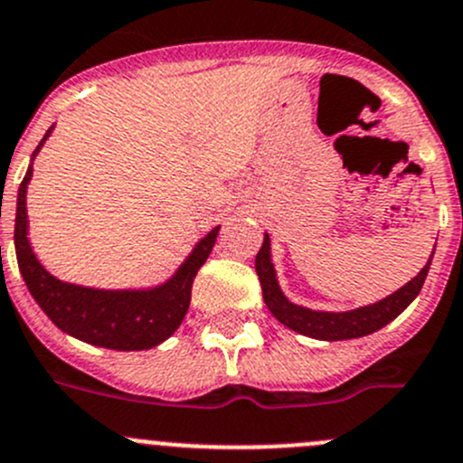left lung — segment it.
Masks as SVG:
<instances>
[{"instance_id":"1","label":"left lung","mask_w":463,"mask_h":463,"mask_svg":"<svg viewBox=\"0 0 463 463\" xmlns=\"http://www.w3.org/2000/svg\"><path fill=\"white\" fill-rule=\"evenodd\" d=\"M434 250L425 267L411 278L407 285L401 289L389 294L387 298L375 300L371 305H362L355 309H345V312H326V309H309L303 305H296L282 294L280 285H278L276 267L271 260V240L264 232L262 249L255 255V271H258L260 285H262L264 303H267L269 312L287 326L289 330L298 332V335L312 336V339L321 341H344V339H357V336H366L371 332H378L387 323H392L398 314L407 309V305L419 296L420 287H423L425 278H428L430 264H432Z\"/></svg>"}]
</instances>
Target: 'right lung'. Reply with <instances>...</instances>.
I'll use <instances>...</instances> for the list:
<instances>
[{
    "label": "right lung",
    "instance_id": "right-lung-1",
    "mask_svg": "<svg viewBox=\"0 0 463 463\" xmlns=\"http://www.w3.org/2000/svg\"><path fill=\"white\" fill-rule=\"evenodd\" d=\"M52 131L53 127H49L40 145L35 146L24 181L17 190L15 255L22 278L40 309L65 335L110 351H149L169 339L185 318L192 298V282L217 241L219 226L201 237L181 267L160 285L137 289H99L58 280L40 264L31 249L26 214V190L33 176V160Z\"/></svg>",
    "mask_w": 463,
    "mask_h": 463
}]
</instances>
